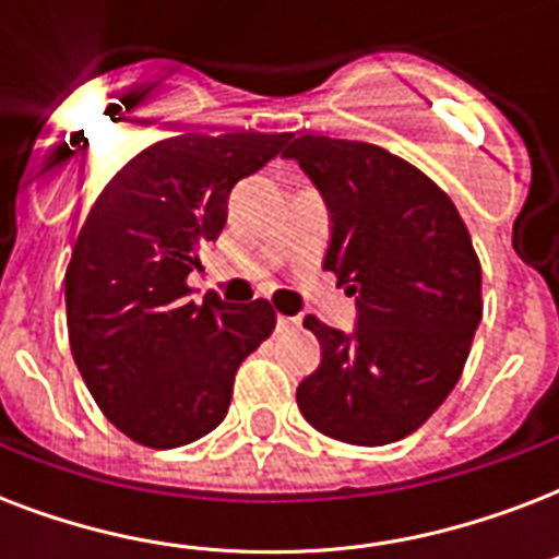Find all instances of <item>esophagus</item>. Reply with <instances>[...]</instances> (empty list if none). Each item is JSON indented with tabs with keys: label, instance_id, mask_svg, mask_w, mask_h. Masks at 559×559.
Returning a JSON list of instances; mask_svg holds the SVG:
<instances>
[{
	"label": "esophagus",
	"instance_id": "1",
	"mask_svg": "<svg viewBox=\"0 0 559 559\" xmlns=\"http://www.w3.org/2000/svg\"><path fill=\"white\" fill-rule=\"evenodd\" d=\"M301 319L298 316H278V331H296Z\"/></svg>",
	"mask_w": 559,
	"mask_h": 559
}]
</instances>
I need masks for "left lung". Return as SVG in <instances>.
<instances>
[{
    "label": "left lung",
    "instance_id": "left-lung-1",
    "mask_svg": "<svg viewBox=\"0 0 559 559\" xmlns=\"http://www.w3.org/2000/svg\"><path fill=\"white\" fill-rule=\"evenodd\" d=\"M287 159L331 214L322 266L357 296L350 333L305 316L322 362L298 382V408L336 441H400L455 389L481 322L469 231L432 179L377 144L307 133Z\"/></svg>",
    "mask_w": 559,
    "mask_h": 559
}]
</instances>
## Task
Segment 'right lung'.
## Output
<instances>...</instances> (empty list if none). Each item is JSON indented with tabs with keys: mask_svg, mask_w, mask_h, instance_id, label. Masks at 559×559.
Instances as JSON below:
<instances>
[{
	"mask_svg": "<svg viewBox=\"0 0 559 559\" xmlns=\"http://www.w3.org/2000/svg\"><path fill=\"white\" fill-rule=\"evenodd\" d=\"M287 133H182L127 162L92 205L66 270L74 366L112 424L153 450L223 424L235 373L275 328L270 301L200 305L186 278L226 226L228 193Z\"/></svg>",
	"mask_w": 559,
	"mask_h": 559,
	"instance_id": "obj_1",
	"label": "right lung"
}]
</instances>
